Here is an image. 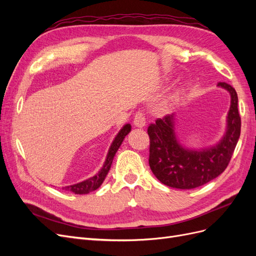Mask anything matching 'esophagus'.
Masks as SVG:
<instances>
[{
	"instance_id": "obj_1",
	"label": "esophagus",
	"mask_w": 256,
	"mask_h": 256,
	"mask_svg": "<svg viewBox=\"0 0 256 256\" xmlns=\"http://www.w3.org/2000/svg\"><path fill=\"white\" fill-rule=\"evenodd\" d=\"M134 124L136 127H138V128H142L145 126L146 118H145V114L142 111H138L136 113L134 118Z\"/></svg>"
}]
</instances>
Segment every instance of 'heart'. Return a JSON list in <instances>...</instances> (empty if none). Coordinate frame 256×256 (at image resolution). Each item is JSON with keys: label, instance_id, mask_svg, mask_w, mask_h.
I'll return each instance as SVG.
<instances>
[{"label": "heart", "instance_id": "heart-1", "mask_svg": "<svg viewBox=\"0 0 256 256\" xmlns=\"http://www.w3.org/2000/svg\"><path fill=\"white\" fill-rule=\"evenodd\" d=\"M164 108H166V106H164Z\"/></svg>", "mask_w": 256, "mask_h": 256}]
</instances>
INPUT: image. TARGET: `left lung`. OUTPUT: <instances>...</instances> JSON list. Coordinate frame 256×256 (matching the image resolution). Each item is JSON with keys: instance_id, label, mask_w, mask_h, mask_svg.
Returning <instances> with one entry per match:
<instances>
[{"instance_id": "1", "label": "left lung", "mask_w": 256, "mask_h": 256, "mask_svg": "<svg viewBox=\"0 0 256 256\" xmlns=\"http://www.w3.org/2000/svg\"><path fill=\"white\" fill-rule=\"evenodd\" d=\"M218 86L230 94L226 132L216 146L202 150H189L177 140L174 114L158 118L150 124V166L154 175L168 187L193 189L214 180L230 164L240 136L242 118L238 112V97L233 86L219 82Z\"/></svg>"}]
</instances>
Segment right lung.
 Returning <instances> with one entry per match:
<instances>
[{
    "label": "right lung",
    "instance_id": "1",
    "mask_svg": "<svg viewBox=\"0 0 256 256\" xmlns=\"http://www.w3.org/2000/svg\"><path fill=\"white\" fill-rule=\"evenodd\" d=\"M130 130H131V126L129 125V124H126V125L120 129V131L118 134V136H115L113 143L110 146V150H109V152H108V154H106V159L104 161V166L95 176H92V177L88 178V180L81 182L79 184L66 186V187H64L63 189H65L69 192H72V193H74V194H88V193L98 189L100 186H102V184L104 182L106 174L110 171V168L112 166V161H113V158L115 156L116 152H118V150L120 148V146L122 145L124 138H125V136L130 132Z\"/></svg>",
    "mask_w": 256,
    "mask_h": 256
}]
</instances>
